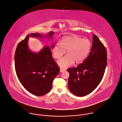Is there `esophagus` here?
<instances>
[{
	"instance_id": "esophagus-1",
	"label": "esophagus",
	"mask_w": 122,
	"mask_h": 122,
	"mask_svg": "<svg viewBox=\"0 0 122 122\" xmlns=\"http://www.w3.org/2000/svg\"><path fill=\"white\" fill-rule=\"evenodd\" d=\"M65 71V70L63 69H62V68H60V71H61V72H63V71Z\"/></svg>"
}]
</instances>
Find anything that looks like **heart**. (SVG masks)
I'll return each instance as SVG.
<instances>
[{
  "mask_svg": "<svg viewBox=\"0 0 122 122\" xmlns=\"http://www.w3.org/2000/svg\"><path fill=\"white\" fill-rule=\"evenodd\" d=\"M92 44L87 39H82L78 36H68L63 37L61 43L55 44L52 49L53 56L55 59H60L66 52L67 55L60 59L58 63L63 68L72 65L74 61L80 63L88 55Z\"/></svg>",
  "mask_w": 122,
  "mask_h": 122,
  "instance_id": "heart-1",
  "label": "heart"
}]
</instances>
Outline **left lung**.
Segmentation results:
<instances>
[{"instance_id": "left-lung-1", "label": "left lung", "mask_w": 122, "mask_h": 122, "mask_svg": "<svg viewBox=\"0 0 122 122\" xmlns=\"http://www.w3.org/2000/svg\"><path fill=\"white\" fill-rule=\"evenodd\" d=\"M107 51L97 36L93 35L91 52L76 67L67 69L70 75L68 87L77 96H84L93 91L101 82L107 65Z\"/></svg>"}]
</instances>
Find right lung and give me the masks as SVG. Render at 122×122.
Returning <instances> with one entry per match:
<instances>
[{"mask_svg": "<svg viewBox=\"0 0 122 122\" xmlns=\"http://www.w3.org/2000/svg\"><path fill=\"white\" fill-rule=\"evenodd\" d=\"M54 33L49 32L45 37L51 38ZM30 37H43L37 32L31 33L18 44L14 57L16 72L26 90L32 94L42 96L51 91L53 81L60 72V68L52 57L49 47H44L37 53L30 50L28 46Z\"/></svg>", "mask_w": 122, "mask_h": 122, "instance_id": "obj_1", "label": "right lung"}]
</instances>
